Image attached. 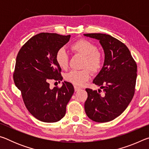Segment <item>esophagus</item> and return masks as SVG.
<instances>
[{"label":"esophagus","instance_id":"1","mask_svg":"<svg viewBox=\"0 0 149 149\" xmlns=\"http://www.w3.org/2000/svg\"><path fill=\"white\" fill-rule=\"evenodd\" d=\"M74 89H75V91H78L81 89V88L79 87H77V86H74Z\"/></svg>","mask_w":149,"mask_h":149}]
</instances>
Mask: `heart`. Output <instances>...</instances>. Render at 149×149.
Masks as SVG:
<instances>
[{
    "mask_svg": "<svg viewBox=\"0 0 149 149\" xmlns=\"http://www.w3.org/2000/svg\"><path fill=\"white\" fill-rule=\"evenodd\" d=\"M70 49L75 54L84 56L82 70H72L64 75V79L68 82L77 86H82L91 77V70L93 73L99 72L102 68L104 58L102 53L97 50V47L89 40L81 39L77 40L70 46ZM55 60L58 66L63 70L68 67L69 56L64 49L58 50Z\"/></svg>",
    "mask_w": 149,
    "mask_h": 149,
    "instance_id": "obj_1",
    "label": "heart"
}]
</instances>
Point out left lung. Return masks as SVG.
<instances>
[{"mask_svg":"<svg viewBox=\"0 0 149 149\" xmlns=\"http://www.w3.org/2000/svg\"><path fill=\"white\" fill-rule=\"evenodd\" d=\"M99 40L105 54L104 63L93 83L103 91L87 88L85 111L96 122H108L122 114L135 94L137 65L127 46L109 35L87 33Z\"/></svg>","mask_w":149,"mask_h":149,"instance_id":"1","label":"left lung"}]
</instances>
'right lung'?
Masks as SVG:
<instances>
[{
  "mask_svg": "<svg viewBox=\"0 0 149 149\" xmlns=\"http://www.w3.org/2000/svg\"><path fill=\"white\" fill-rule=\"evenodd\" d=\"M71 35L41 33L29 39L19 49L13 78L29 112L41 122H56L64 116L74 94L71 83L50 89L49 81H62V70L55 56Z\"/></svg>",
  "mask_w": 149,
  "mask_h": 149,
  "instance_id": "obj_1",
  "label": "right lung"
}]
</instances>
